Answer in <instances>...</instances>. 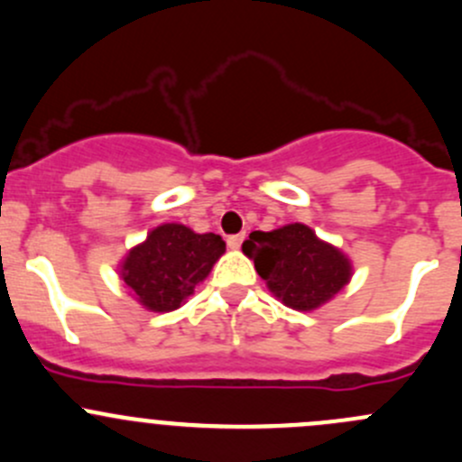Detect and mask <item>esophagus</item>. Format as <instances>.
Returning <instances> with one entry per match:
<instances>
[{
	"label": "esophagus",
	"mask_w": 462,
	"mask_h": 462,
	"mask_svg": "<svg viewBox=\"0 0 462 462\" xmlns=\"http://www.w3.org/2000/svg\"><path fill=\"white\" fill-rule=\"evenodd\" d=\"M242 242H245V233H237V236H229V240H226V245H229V249H240Z\"/></svg>",
	"instance_id": "1"
}]
</instances>
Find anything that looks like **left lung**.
I'll list each match as a JSON object with an SVG mask.
<instances>
[{
    "label": "left lung",
    "instance_id": "left-lung-1",
    "mask_svg": "<svg viewBox=\"0 0 462 462\" xmlns=\"http://www.w3.org/2000/svg\"><path fill=\"white\" fill-rule=\"evenodd\" d=\"M269 291L287 307L311 311L329 302L351 278V263L307 225L254 231L242 245Z\"/></svg>",
    "mask_w": 462,
    "mask_h": 462
}]
</instances>
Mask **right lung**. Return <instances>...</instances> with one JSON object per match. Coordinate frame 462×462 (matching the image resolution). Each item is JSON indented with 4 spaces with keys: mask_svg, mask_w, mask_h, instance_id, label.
<instances>
[{
    "mask_svg": "<svg viewBox=\"0 0 462 462\" xmlns=\"http://www.w3.org/2000/svg\"><path fill=\"white\" fill-rule=\"evenodd\" d=\"M226 245L216 233H196L184 225H160L120 264V278L135 300L151 311H175L211 273Z\"/></svg>",
    "mask_w": 462,
    "mask_h": 462,
    "instance_id": "obj_1",
    "label": "right lung"
}]
</instances>
